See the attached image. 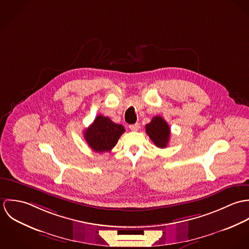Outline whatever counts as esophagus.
<instances>
[{
	"mask_svg": "<svg viewBox=\"0 0 249 249\" xmlns=\"http://www.w3.org/2000/svg\"><path fill=\"white\" fill-rule=\"evenodd\" d=\"M129 128H130V130H132V131H137L138 128H139V124H130V125H129Z\"/></svg>",
	"mask_w": 249,
	"mask_h": 249,
	"instance_id": "1",
	"label": "esophagus"
}]
</instances>
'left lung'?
Segmentation results:
<instances>
[{
  "instance_id": "8db88e82",
  "label": "left lung",
  "mask_w": 249,
  "mask_h": 249,
  "mask_svg": "<svg viewBox=\"0 0 249 249\" xmlns=\"http://www.w3.org/2000/svg\"><path fill=\"white\" fill-rule=\"evenodd\" d=\"M145 132L156 146L160 148L168 146L171 137V128L162 117L155 116L152 118L151 122L145 125Z\"/></svg>"
}]
</instances>
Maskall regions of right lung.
<instances>
[{
    "label": "right lung",
    "instance_id": "obj_1",
    "mask_svg": "<svg viewBox=\"0 0 249 249\" xmlns=\"http://www.w3.org/2000/svg\"><path fill=\"white\" fill-rule=\"evenodd\" d=\"M122 124L113 123L109 118L99 115L84 131V139L96 152L110 151L124 132Z\"/></svg>",
    "mask_w": 249,
    "mask_h": 249
}]
</instances>
